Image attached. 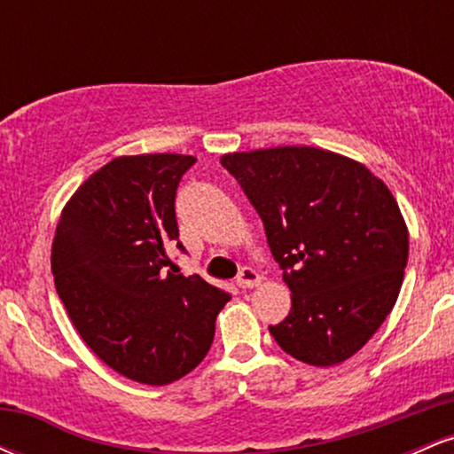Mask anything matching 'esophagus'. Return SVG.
Returning a JSON list of instances; mask_svg holds the SVG:
<instances>
[{"instance_id": "34e87169", "label": "esophagus", "mask_w": 454, "mask_h": 454, "mask_svg": "<svg viewBox=\"0 0 454 454\" xmlns=\"http://www.w3.org/2000/svg\"><path fill=\"white\" fill-rule=\"evenodd\" d=\"M237 284H239V288H243V290L256 288V286L260 284V275L254 269L245 267V269H241V273H239Z\"/></svg>"}]
</instances>
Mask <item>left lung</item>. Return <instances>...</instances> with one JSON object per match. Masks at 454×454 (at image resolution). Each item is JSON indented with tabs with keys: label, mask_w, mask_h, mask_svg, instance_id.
<instances>
[{
	"label": "left lung",
	"mask_w": 454,
	"mask_h": 454,
	"mask_svg": "<svg viewBox=\"0 0 454 454\" xmlns=\"http://www.w3.org/2000/svg\"><path fill=\"white\" fill-rule=\"evenodd\" d=\"M264 223L293 307L269 326L284 352L340 364L382 326L408 264V226L382 179L361 161L316 147L222 155Z\"/></svg>",
	"instance_id": "8db88e82"
}]
</instances>
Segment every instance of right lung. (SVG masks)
Wrapping results in <instances>:
<instances>
[{
    "label": "right lung",
    "instance_id": "obj_1",
    "mask_svg": "<svg viewBox=\"0 0 454 454\" xmlns=\"http://www.w3.org/2000/svg\"><path fill=\"white\" fill-rule=\"evenodd\" d=\"M194 155H121L72 194L57 223L51 269L72 325L100 361L149 387L187 376L209 352L231 294L175 275V196Z\"/></svg>",
    "mask_w": 454,
    "mask_h": 454
}]
</instances>
